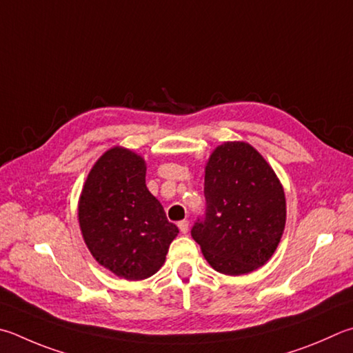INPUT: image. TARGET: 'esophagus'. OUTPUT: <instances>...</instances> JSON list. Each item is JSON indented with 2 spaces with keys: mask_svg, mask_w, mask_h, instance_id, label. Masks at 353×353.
Masks as SVG:
<instances>
[{
  "mask_svg": "<svg viewBox=\"0 0 353 353\" xmlns=\"http://www.w3.org/2000/svg\"><path fill=\"white\" fill-rule=\"evenodd\" d=\"M177 225H179V228H181V232L183 234L188 233V221H181V222L177 223Z\"/></svg>",
  "mask_w": 353,
  "mask_h": 353,
  "instance_id": "esophagus-1",
  "label": "esophagus"
}]
</instances>
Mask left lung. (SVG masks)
<instances>
[{
    "instance_id": "8db88e82",
    "label": "left lung",
    "mask_w": 353,
    "mask_h": 353,
    "mask_svg": "<svg viewBox=\"0 0 353 353\" xmlns=\"http://www.w3.org/2000/svg\"><path fill=\"white\" fill-rule=\"evenodd\" d=\"M205 216L191 228L208 264L245 274L272 258L285 227V196L272 166L252 145L225 142L205 166Z\"/></svg>"
}]
</instances>
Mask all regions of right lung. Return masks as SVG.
Masks as SVG:
<instances>
[{
  "mask_svg": "<svg viewBox=\"0 0 353 353\" xmlns=\"http://www.w3.org/2000/svg\"><path fill=\"white\" fill-rule=\"evenodd\" d=\"M145 176L142 157L114 146L89 171L79 201L89 252L100 265L128 281L152 276L179 233L146 188Z\"/></svg>",
  "mask_w": 353,
  "mask_h": 353,
  "instance_id": "add662e5",
  "label": "right lung"
}]
</instances>
